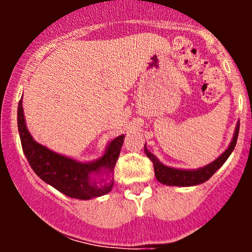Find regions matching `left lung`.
Instances as JSON below:
<instances>
[{
    "label": "left lung",
    "instance_id": "8db88e82",
    "mask_svg": "<svg viewBox=\"0 0 252 252\" xmlns=\"http://www.w3.org/2000/svg\"><path fill=\"white\" fill-rule=\"evenodd\" d=\"M238 132L239 121L238 123H237L235 134H233V137L232 140H231L230 144H228L227 149L225 150L219 158H217L213 162L206 164V166L198 169H179L173 168V167L164 166L162 162L158 161V158H156L154 154H152V153L147 149L146 144H144V153H146V155L148 156L150 160H152L153 164H154L155 176L158 182L167 185V186H196V185H200L202 182L209 180L211 176L215 174L217 170L225 163V161L227 160L228 156L231 155V153L235 149L237 138H238Z\"/></svg>",
    "mask_w": 252,
    "mask_h": 252
}]
</instances>
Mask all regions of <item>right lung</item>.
I'll list each match as a JSON object with an SVG mask.
<instances>
[{
  "label": "right lung",
  "instance_id": "1",
  "mask_svg": "<svg viewBox=\"0 0 252 252\" xmlns=\"http://www.w3.org/2000/svg\"><path fill=\"white\" fill-rule=\"evenodd\" d=\"M17 128L22 150L32 169L46 184L51 185L63 194L80 200L102 196L112 189L114 179L108 176L114 173L124 135L114 138L99 158L90 162H80L58 154L34 140L26 126L22 99H20L17 106Z\"/></svg>",
  "mask_w": 252,
  "mask_h": 252
}]
</instances>
